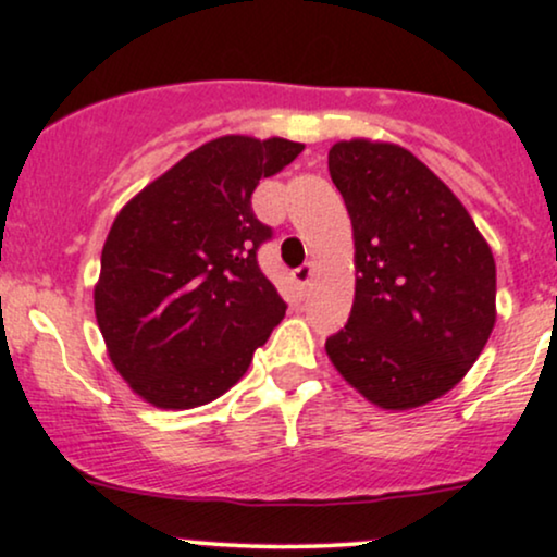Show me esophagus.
Wrapping results in <instances>:
<instances>
[{
	"label": "esophagus",
	"mask_w": 557,
	"mask_h": 557,
	"mask_svg": "<svg viewBox=\"0 0 557 557\" xmlns=\"http://www.w3.org/2000/svg\"><path fill=\"white\" fill-rule=\"evenodd\" d=\"M293 277H296V283H300V285H309L311 277H314V264H311V261H306L304 267H298V270L293 272Z\"/></svg>",
	"instance_id": "1"
}]
</instances>
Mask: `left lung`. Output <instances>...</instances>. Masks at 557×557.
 I'll return each instance as SVG.
<instances>
[{
    "mask_svg": "<svg viewBox=\"0 0 557 557\" xmlns=\"http://www.w3.org/2000/svg\"><path fill=\"white\" fill-rule=\"evenodd\" d=\"M327 164L354 225L356 296L324 348L369 403L419 408L487 345L495 259L456 194L403 146L341 140Z\"/></svg>",
    "mask_w": 557,
    "mask_h": 557,
    "instance_id": "8db88e82",
    "label": "left lung"
}]
</instances>
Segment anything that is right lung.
I'll list each match as a JSON object with an SVG mask.
<instances>
[{"label":"right lung","mask_w":557,"mask_h":557,"mask_svg":"<svg viewBox=\"0 0 557 557\" xmlns=\"http://www.w3.org/2000/svg\"><path fill=\"white\" fill-rule=\"evenodd\" d=\"M300 151L285 138H214L114 216L96 322L114 369L146 403L181 411L220 398L285 317L259 270L272 227L257 220L251 194Z\"/></svg>","instance_id":"1"}]
</instances>
